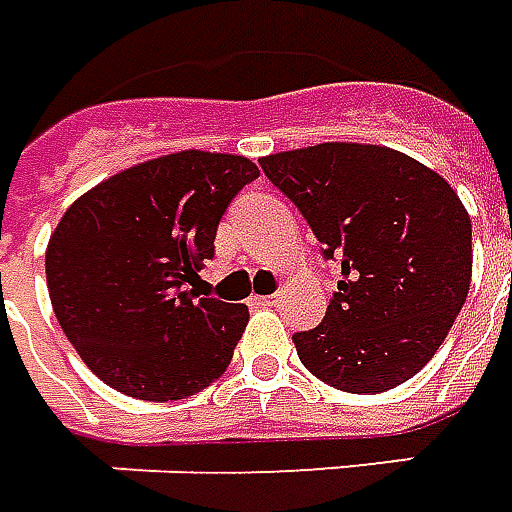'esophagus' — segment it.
Wrapping results in <instances>:
<instances>
[{
    "instance_id": "esophagus-1",
    "label": "esophagus",
    "mask_w": 512,
    "mask_h": 512,
    "mask_svg": "<svg viewBox=\"0 0 512 512\" xmlns=\"http://www.w3.org/2000/svg\"><path fill=\"white\" fill-rule=\"evenodd\" d=\"M281 300H284V295H270V297H250V303H253V306H262V308H273V306H278V303H281Z\"/></svg>"
}]
</instances>
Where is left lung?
I'll return each instance as SVG.
<instances>
[{
    "label": "left lung",
    "mask_w": 512,
    "mask_h": 512,
    "mask_svg": "<svg viewBox=\"0 0 512 512\" xmlns=\"http://www.w3.org/2000/svg\"><path fill=\"white\" fill-rule=\"evenodd\" d=\"M339 262L325 320L292 336L322 383L380 394L422 369L466 303L471 220L458 192L408 154L320 143L259 159Z\"/></svg>",
    "instance_id": "obj_1"
}]
</instances>
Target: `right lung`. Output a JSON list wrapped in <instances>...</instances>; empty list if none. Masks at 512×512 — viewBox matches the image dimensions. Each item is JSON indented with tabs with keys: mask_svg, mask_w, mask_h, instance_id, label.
<instances>
[{
	"mask_svg": "<svg viewBox=\"0 0 512 512\" xmlns=\"http://www.w3.org/2000/svg\"><path fill=\"white\" fill-rule=\"evenodd\" d=\"M259 168L179 151L115 173L68 206L46 248L54 317L107 386L148 402L184 400L217 380L248 306L190 289L215 234Z\"/></svg>",
	"mask_w": 512,
	"mask_h": 512,
	"instance_id": "obj_1",
	"label": "right lung"
}]
</instances>
